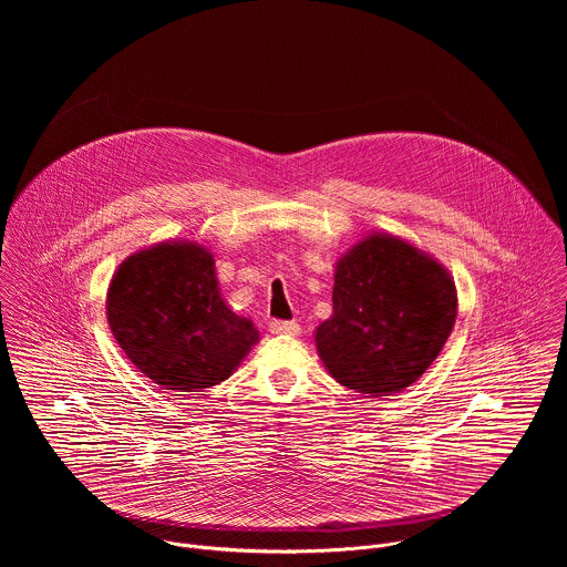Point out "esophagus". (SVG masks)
I'll return each instance as SVG.
<instances>
[{"label":"esophagus","instance_id":"esophagus-1","mask_svg":"<svg viewBox=\"0 0 567 567\" xmlns=\"http://www.w3.org/2000/svg\"><path fill=\"white\" fill-rule=\"evenodd\" d=\"M269 332L271 334H287V337H296L300 332V326L296 320H271L269 322Z\"/></svg>","mask_w":567,"mask_h":567}]
</instances>
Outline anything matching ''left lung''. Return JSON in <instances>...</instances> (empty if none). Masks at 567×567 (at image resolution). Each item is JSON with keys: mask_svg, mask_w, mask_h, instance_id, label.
<instances>
[{"mask_svg": "<svg viewBox=\"0 0 567 567\" xmlns=\"http://www.w3.org/2000/svg\"><path fill=\"white\" fill-rule=\"evenodd\" d=\"M332 300V318L316 330L318 354L339 383L372 396L415 383L457 313L449 274L390 235L363 239L339 262Z\"/></svg>", "mask_w": 567, "mask_h": 567, "instance_id": "8db88e82", "label": "left lung"}]
</instances>
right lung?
<instances>
[{"label": "right lung", "instance_id": "1", "mask_svg": "<svg viewBox=\"0 0 567 567\" xmlns=\"http://www.w3.org/2000/svg\"><path fill=\"white\" fill-rule=\"evenodd\" d=\"M107 320L127 359L166 390L210 388L258 341L219 296L213 256L161 245L127 258L107 293Z\"/></svg>", "mask_w": 567, "mask_h": 567}]
</instances>
